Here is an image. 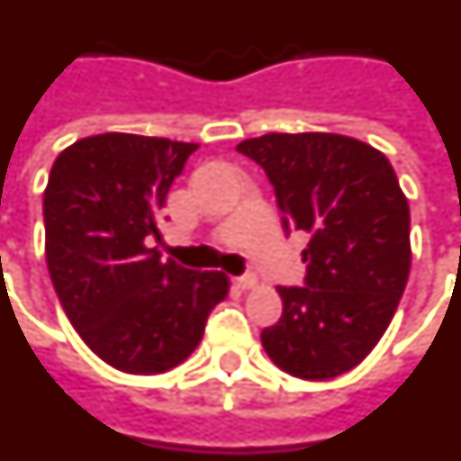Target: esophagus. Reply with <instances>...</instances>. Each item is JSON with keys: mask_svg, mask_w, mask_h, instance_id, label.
Masks as SVG:
<instances>
[{"mask_svg": "<svg viewBox=\"0 0 461 461\" xmlns=\"http://www.w3.org/2000/svg\"><path fill=\"white\" fill-rule=\"evenodd\" d=\"M234 285H237L239 290H253L255 285H258V278H255L253 274H246V276L234 278Z\"/></svg>", "mask_w": 461, "mask_h": 461, "instance_id": "1", "label": "esophagus"}]
</instances>
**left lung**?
<instances>
[{
	"mask_svg": "<svg viewBox=\"0 0 461 461\" xmlns=\"http://www.w3.org/2000/svg\"><path fill=\"white\" fill-rule=\"evenodd\" d=\"M276 189L284 227L309 237L307 285L284 288L262 347L284 373L332 380L375 349L408 284L410 206L389 158L339 133H267L239 142Z\"/></svg>",
	"mask_w": 461,
	"mask_h": 461,
	"instance_id": "8db88e82",
	"label": "left lung"
}]
</instances>
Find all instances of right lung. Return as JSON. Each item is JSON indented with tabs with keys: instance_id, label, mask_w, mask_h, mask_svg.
Listing matches in <instances>:
<instances>
[{
	"instance_id": "right-lung-1",
	"label": "right lung",
	"mask_w": 461,
	"mask_h": 461,
	"mask_svg": "<svg viewBox=\"0 0 461 461\" xmlns=\"http://www.w3.org/2000/svg\"><path fill=\"white\" fill-rule=\"evenodd\" d=\"M196 142L100 133L58 154L44 189L46 265L69 323L93 354L129 375L187 361L230 293L222 272L161 262L168 189Z\"/></svg>"
}]
</instances>
